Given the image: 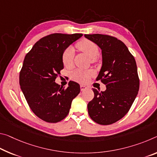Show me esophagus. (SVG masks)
Masks as SVG:
<instances>
[{
	"label": "esophagus",
	"mask_w": 157,
	"mask_h": 157,
	"mask_svg": "<svg viewBox=\"0 0 157 157\" xmlns=\"http://www.w3.org/2000/svg\"><path fill=\"white\" fill-rule=\"evenodd\" d=\"M80 89L81 91H84L85 89H86V86H85L84 85H80Z\"/></svg>",
	"instance_id": "1"
}]
</instances>
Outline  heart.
<instances>
[{"label": "heart", "mask_w": 157, "mask_h": 157, "mask_svg": "<svg viewBox=\"0 0 157 157\" xmlns=\"http://www.w3.org/2000/svg\"><path fill=\"white\" fill-rule=\"evenodd\" d=\"M77 47L79 50L86 54L92 60H95L98 56L99 49L98 46L91 40L86 39L82 40L77 44ZM75 52L72 47H68L62 54V62L66 67H70L73 65ZM92 74L91 71H83V70H76L72 73V78L79 82H85L87 80L89 76Z\"/></svg>", "instance_id": "obj_1"}]
</instances>
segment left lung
Segmentation results:
<instances>
[{
	"mask_svg": "<svg viewBox=\"0 0 157 157\" xmlns=\"http://www.w3.org/2000/svg\"><path fill=\"white\" fill-rule=\"evenodd\" d=\"M101 49L102 66L96 80L106 85L105 91L93 89L94 98L87 105L93 121L109 125L128 113L139 90L136 60L123 42L107 35H84Z\"/></svg>",
	"mask_w": 157,
	"mask_h": 157,
	"instance_id": "1",
	"label": "left lung"
}]
</instances>
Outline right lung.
<instances>
[{
	"label": "right lung",
	"instance_id": "right-lung-1",
	"mask_svg": "<svg viewBox=\"0 0 157 157\" xmlns=\"http://www.w3.org/2000/svg\"><path fill=\"white\" fill-rule=\"evenodd\" d=\"M82 36L49 35L39 40L25 56L19 74L20 87L31 110L47 122L56 123L65 118L80 92L75 82H70L65 89L55 79L63 68V52Z\"/></svg>",
	"mask_w": 157,
	"mask_h": 157
}]
</instances>
